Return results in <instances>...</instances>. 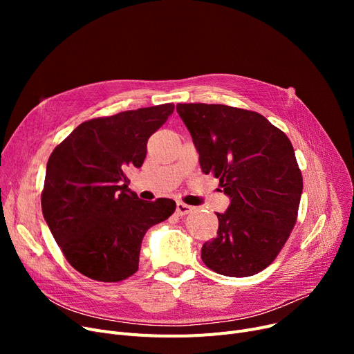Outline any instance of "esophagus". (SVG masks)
I'll use <instances>...</instances> for the list:
<instances>
[{"mask_svg":"<svg viewBox=\"0 0 354 354\" xmlns=\"http://www.w3.org/2000/svg\"><path fill=\"white\" fill-rule=\"evenodd\" d=\"M192 207L191 205H187V203H183V202H178L176 203V212H178V215H187V214H189V212H192Z\"/></svg>","mask_w":354,"mask_h":354,"instance_id":"34e87169","label":"esophagus"}]
</instances>
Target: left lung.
I'll return each mask as SVG.
<instances>
[{
  "label": "left lung",
  "mask_w": 354,
  "mask_h": 354,
  "mask_svg": "<svg viewBox=\"0 0 354 354\" xmlns=\"http://www.w3.org/2000/svg\"><path fill=\"white\" fill-rule=\"evenodd\" d=\"M203 174L230 198L218 235L201 250L203 264L227 277H250L281 251L297 221L303 178L290 139L263 115L225 104L179 103Z\"/></svg>",
  "instance_id": "obj_1"
}]
</instances>
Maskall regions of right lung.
I'll return each mask as SVG.
<instances>
[{"label":"right lung","instance_id":"right-lung-1","mask_svg":"<svg viewBox=\"0 0 354 354\" xmlns=\"http://www.w3.org/2000/svg\"><path fill=\"white\" fill-rule=\"evenodd\" d=\"M174 109L166 103L83 122L48 158L44 219L70 266L91 280L133 275L146 231L176 209L169 198L142 201L126 176L143 165L147 139Z\"/></svg>","mask_w":354,"mask_h":354}]
</instances>
